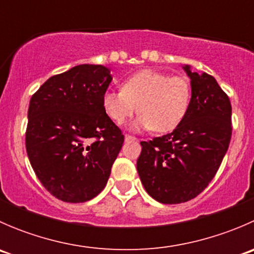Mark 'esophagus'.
Segmentation results:
<instances>
[{"label": "esophagus", "instance_id": "esophagus-1", "mask_svg": "<svg viewBox=\"0 0 254 254\" xmlns=\"http://www.w3.org/2000/svg\"><path fill=\"white\" fill-rule=\"evenodd\" d=\"M135 140H137L135 136H131V135H125V141H135Z\"/></svg>", "mask_w": 254, "mask_h": 254}]
</instances>
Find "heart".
Returning <instances> with one entry per match:
<instances>
[{
    "label": "heart",
    "mask_w": 254,
    "mask_h": 254,
    "mask_svg": "<svg viewBox=\"0 0 254 254\" xmlns=\"http://www.w3.org/2000/svg\"><path fill=\"white\" fill-rule=\"evenodd\" d=\"M190 98L191 87L187 78L141 70L123 81L122 91H107L102 106L117 125H123L139 111L141 114L131 124L132 130L168 132L183 122Z\"/></svg>",
    "instance_id": "heart-1"
}]
</instances>
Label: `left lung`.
<instances>
[{
    "label": "left lung",
    "mask_w": 254,
    "mask_h": 254,
    "mask_svg": "<svg viewBox=\"0 0 254 254\" xmlns=\"http://www.w3.org/2000/svg\"><path fill=\"white\" fill-rule=\"evenodd\" d=\"M183 70L191 98L183 122L171 134L141 141L137 173L148 195L162 204L195 198L219 170L231 140V103L212 76Z\"/></svg>",
    "instance_id": "obj_1"
}]
</instances>
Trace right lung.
Masks as SVG:
<instances>
[{
    "label": "right lung",
    "mask_w": 254,
    "mask_h": 254,
    "mask_svg": "<svg viewBox=\"0 0 254 254\" xmlns=\"http://www.w3.org/2000/svg\"><path fill=\"white\" fill-rule=\"evenodd\" d=\"M112 79L106 66L83 64L50 77L30 98V165L49 193L66 203H84L103 190L124 142L102 106Z\"/></svg>",
    "instance_id": "1"
}]
</instances>
